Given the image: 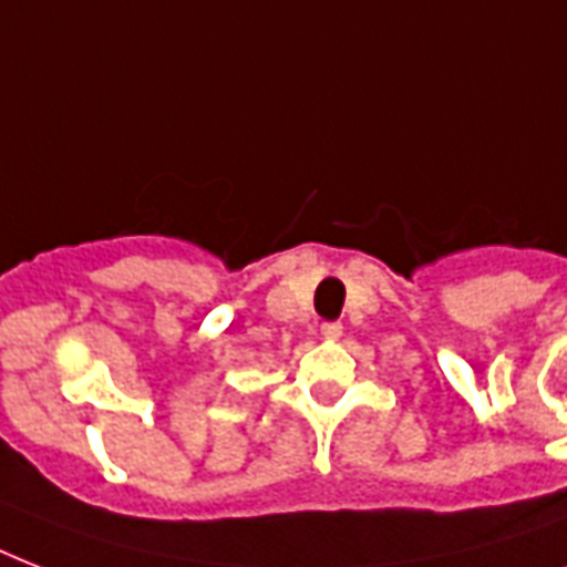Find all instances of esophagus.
I'll use <instances>...</instances> for the list:
<instances>
[{"instance_id":"1","label":"esophagus","mask_w":567,"mask_h":567,"mask_svg":"<svg viewBox=\"0 0 567 567\" xmlns=\"http://www.w3.org/2000/svg\"><path fill=\"white\" fill-rule=\"evenodd\" d=\"M341 332H344V327H341V323H323V327H320V336L327 338V341H338V338H341Z\"/></svg>"}]
</instances>
